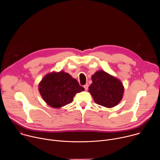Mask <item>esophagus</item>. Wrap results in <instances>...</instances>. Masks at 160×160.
I'll list each match as a JSON object with an SVG mask.
<instances>
[{"instance_id":"esophagus-1","label":"esophagus","mask_w":160,"mask_h":160,"mask_svg":"<svg viewBox=\"0 0 160 160\" xmlns=\"http://www.w3.org/2000/svg\"><path fill=\"white\" fill-rule=\"evenodd\" d=\"M83 87H84V88H85V90H87L88 89V85L87 83V84H85V85H83Z\"/></svg>"}]
</instances>
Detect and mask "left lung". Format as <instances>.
<instances>
[{
    "mask_svg": "<svg viewBox=\"0 0 160 160\" xmlns=\"http://www.w3.org/2000/svg\"><path fill=\"white\" fill-rule=\"evenodd\" d=\"M92 83L88 87V92L96 104L106 108H112L122 99L124 87L118 78L99 70L92 76Z\"/></svg>",
    "mask_w": 160,
    "mask_h": 160,
    "instance_id": "obj_1",
    "label": "left lung"
}]
</instances>
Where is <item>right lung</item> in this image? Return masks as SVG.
<instances>
[{
  "mask_svg": "<svg viewBox=\"0 0 160 160\" xmlns=\"http://www.w3.org/2000/svg\"><path fill=\"white\" fill-rule=\"evenodd\" d=\"M84 90L75 78L63 71L46 75L38 85V90L44 101L54 108L71 103L75 94Z\"/></svg>",
  "mask_w": 160,
  "mask_h": 160,
  "instance_id": "1",
  "label": "right lung"
}]
</instances>
